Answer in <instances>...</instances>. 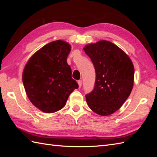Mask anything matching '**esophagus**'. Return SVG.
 <instances>
[{"label": "esophagus", "mask_w": 157, "mask_h": 157, "mask_svg": "<svg viewBox=\"0 0 157 157\" xmlns=\"http://www.w3.org/2000/svg\"><path fill=\"white\" fill-rule=\"evenodd\" d=\"M78 83L79 87L81 88V87H82V80H79V81L78 82Z\"/></svg>", "instance_id": "1"}]
</instances>
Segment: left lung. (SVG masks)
<instances>
[{"label": "left lung", "mask_w": 157, "mask_h": 157, "mask_svg": "<svg viewBox=\"0 0 157 157\" xmlns=\"http://www.w3.org/2000/svg\"><path fill=\"white\" fill-rule=\"evenodd\" d=\"M84 50L96 71L94 88L86 95V102L99 115H111L121 107L132 90L134 65L124 51L109 41L88 44Z\"/></svg>", "instance_id": "8db88e82"}]
</instances>
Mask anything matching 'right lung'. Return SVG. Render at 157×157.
Here are the masks:
<instances>
[{"label":"right lung","mask_w":157,"mask_h":157,"mask_svg":"<svg viewBox=\"0 0 157 157\" xmlns=\"http://www.w3.org/2000/svg\"><path fill=\"white\" fill-rule=\"evenodd\" d=\"M71 45L56 40L43 46L29 59L22 80L29 101L41 111L52 113L64 107L79 86L67 63Z\"/></svg>","instance_id":"right-lung-1"}]
</instances>
